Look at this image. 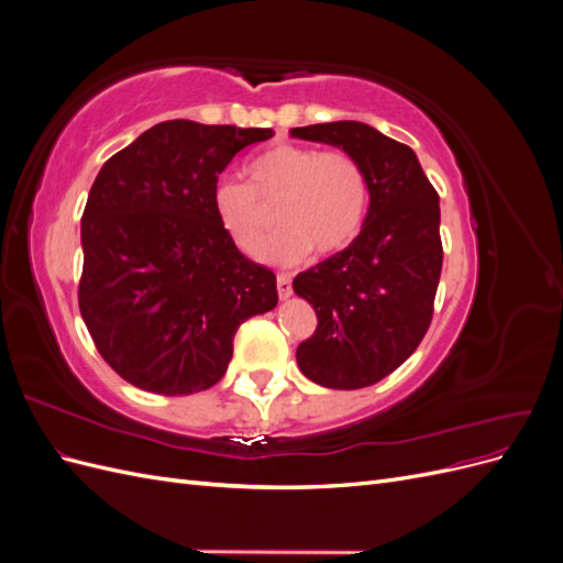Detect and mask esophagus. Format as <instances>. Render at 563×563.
Masks as SVG:
<instances>
[{
  "instance_id": "1",
  "label": "esophagus",
  "mask_w": 563,
  "mask_h": 563,
  "mask_svg": "<svg viewBox=\"0 0 563 563\" xmlns=\"http://www.w3.org/2000/svg\"><path fill=\"white\" fill-rule=\"evenodd\" d=\"M277 294H279V298H282V300H286V298H291V296H294L291 277H288V275H279V277H277Z\"/></svg>"
}]
</instances>
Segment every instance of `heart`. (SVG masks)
<instances>
[{
  "label": "heart",
  "mask_w": 563,
  "mask_h": 563,
  "mask_svg": "<svg viewBox=\"0 0 563 563\" xmlns=\"http://www.w3.org/2000/svg\"><path fill=\"white\" fill-rule=\"evenodd\" d=\"M211 203L220 228L249 255L258 253L268 227L266 209L279 206L283 230L262 243L261 258L294 265L310 249L333 255L354 242L368 207V180L347 152L277 145L246 166V185L218 183Z\"/></svg>",
  "instance_id": "obj_1"
}]
</instances>
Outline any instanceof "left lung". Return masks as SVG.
<instances>
[{
	"label": "left lung",
	"mask_w": 563,
	"mask_h": 563,
	"mask_svg": "<svg viewBox=\"0 0 563 563\" xmlns=\"http://www.w3.org/2000/svg\"><path fill=\"white\" fill-rule=\"evenodd\" d=\"M291 139L340 147L362 164L368 211L354 242L300 272L294 291L317 312L296 360L331 389L376 385L416 352L441 277L439 195L416 152L364 122L291 129Z\"/></svg>",
	"instance_id": "1"
}]
</instances>
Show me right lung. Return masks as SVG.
I'll return each instance as SVG.
<instances>
[{
    "label": "right lung",
    "instance_id": "add662e5",
    "mask_svg": "<svg viewBox=\"0 0 563 563\" xmlns=\"http://www.w3.org/2000/svg\"><path fill=\"white\" fill-rule=\"evenodd\" d=\"M272 135L172 119L98 172L81 216L79 312L126 383L164 397L209 389L236 329L277 308V277L234 246L211 203L236 152Z\"/></svg>",
    "mask_w": 563,
    "mask_h": 563
}]
</instances>
